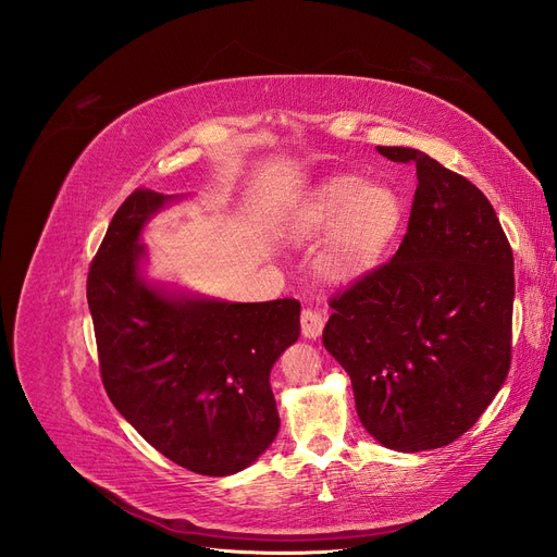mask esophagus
Instances as JSON below:
<instances>
[{"label": "esophagus", "instance_id": "1", "mask_svg": "<svg viewBox=\"0 0 557 557\" xmlns=\"http://www.w3.org/2000/svg\"><path fill=\"white\" fill-rule=\"evenodd\" d=\"M325 318H327V311L325 309H318V307H307L305 311H301V334L307 336V339H315V336H320V332H323L325 327Z\"/></svg>", "mask_w": 557, "mask_h": 557}]
</instances>
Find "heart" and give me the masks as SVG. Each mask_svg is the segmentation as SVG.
I'll use <instances>...</instances> for the list:
<instances>
[{
	"label": "heart",
	"instance_id": "heart-1",
	"mask_svg": "<svg viewBox=\"0 0 557 557\" xmlns=\"http://www.w3.org/2000/svg\"><path fill=\"white\" fill-rule=\"evenodd\" d=\"M404 223V201L391 185L367 183L344 174L320 183L293 213V239H318L330 234L325 269L336 276H358L374 267L391 248Z\"/></svg>",
	"mask_w": 557,
	"mask_h": 557
}]
</instances>
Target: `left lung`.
I'll list each match as a JSON object with an SVG mask.
<instances>
[{
	"label": "left lung",
	"instance_id": "8db88e82",
	"mask_svg": "<svg viewBox=\"0 0 557 557\" xmlns=\"http://www.w3.org/2000/svg\"><path fill=\"white\" fill-rule=\"evenodd\" d=\"M395 256L330 299L323 344L352 383L364 430L401 453L442 448L476 423L511 367L513 250L487 197L416 148Z\"/></svg>",
	"mask_w": 557,
	"mask_h": 557
}]
</instances>
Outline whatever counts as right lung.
Here are the masks:
<instances>
[{
    "mask_svg": "<svg viewBox=\"0 0 557 557\" xmlns=\"http://www.w3.org/2000/svg\"><path fill=\"white\" fill-rule=\"evenodd\" d=\"M172 197L134 190L88 272L99 372L113 407L164 458L201 476L237 474L278 432L269 372L299 336V301L172 297L139 274V234Z\"/></svg>",
    "mask_w": 557,
    "mask_h": 557,
    "instance_id": "obj_1",
    "label": "right lung"
}]
</instances>
